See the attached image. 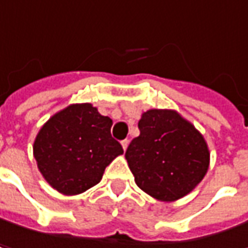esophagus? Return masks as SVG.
<instances>
[{
    "mask_svg": "<svg viewBox=\"0 0 248 248\" xmlns=\"http://www.w3.org/2000/svg\"><path fill=\"white\" fill-rule=\"evenodd\" d=\"M121 143H122V148H124V151H126V148H127V145H129V139H124Z\"/></svg>",
    "mask_w": 248,
    "mask_h": 248,
    "instance_id": "obj_1",
    "label": "esophagus"
}]
</instances>
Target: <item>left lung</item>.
Masks as SVG:
<instances>
[{
    "instance_id": "left-lung-1",
    "label": "left lung",
    "mask_w": 248,
    "mask_h": 248,
    "mask_svg": "<svg viewBox=\"0 0 248 248\" xmlns=\"http://www.w3.org/2000/svg\"><path fill=\"white\" fill-rule=\"evenodd\" d=\"M124 154L136 185L159 201H175L204 178L210 152L202 135L173 110L151 109Z\"/></svg>"
}]
</instances>
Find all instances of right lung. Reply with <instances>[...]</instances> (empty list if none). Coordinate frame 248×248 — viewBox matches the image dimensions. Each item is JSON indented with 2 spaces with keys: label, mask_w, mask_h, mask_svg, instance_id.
<instances>
[{
  "label": "right lung",
  "mask_w": 248,
  "mask_h": 248,
  "mask_svg": "<svg viewBox=\"0 0 248 248\" xmlns=\"http://www.w3.org/2000/svg\"><path fill=\"white\" fill-rule=\"evenodd\" d=\"M112 119L90 103L70 105L44 124L34 140V158L46 181L64 195L100 182L106 167L124 154L112 138Z\"/></svg>",
  "instance_id": "1"
}]
</instances>
